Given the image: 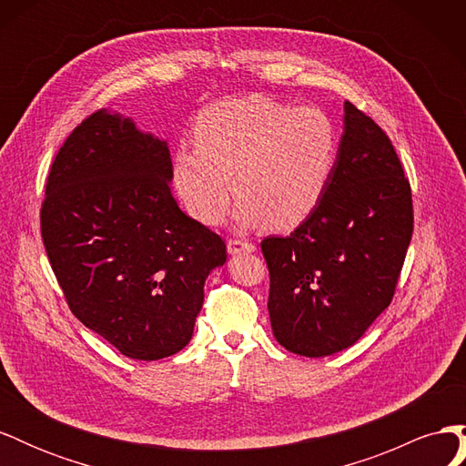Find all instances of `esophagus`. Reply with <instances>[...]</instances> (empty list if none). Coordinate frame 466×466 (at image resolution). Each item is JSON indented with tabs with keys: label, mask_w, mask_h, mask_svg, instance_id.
Segmentation results:
<instances>
[{
	"label": "esophagus",
	"mask_w": 466,
	"mask_h": 466,
	"mask_svg": "<svg viewBox=\"0 0 466 466\" xmlns=\"http://www.w3.org/2000/svg\"><path fill=\"white\" fill-rule=\"evenodd\" d=\"M228 250L229 255H238V252H252L255 250V245L250 241H245V238H229Z\"/></svg>",
	"instance_id": "34e87169"
}]
</instances>
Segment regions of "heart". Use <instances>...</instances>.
I'll return each mask as SVG.
<instances>
[{"instance_id": "b5f03b06", "label": "heart", "mask_w": 466, "mask_h": 466, "mask_svg": "<svg viewBox=\"0 0 466 466\" xmlns=\"http://www.w3.org/2000/svg\"><path fill=\"white\" fill-rule=\"evenodd\" d=\"M196 147L175 153V185L190 214L208 225L228 211L231 180L241 202L237 219H264L289 229L307 219L327 192L338 136L327 112L272 96L223 98L206 106L194 128Z\"/></svg>"}]
</instances>
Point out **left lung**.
Instances as JSON below:
<instances>
[{
    "label": "left lung",
    "instance_id": "8db88e82",
    "mask_svg": "<svg viewBox=\"0 0 466 466\" xmlns=\"http://www.w3.org/2000/svg\"><path fill=\"white\" fill-rule=\"evenodd\" d=\"M344 136L320 204L260 243L276 340L322 358L356 344L390 305L414 231L410 182L385 130L346 101Z\"/></svg>",
    "mask_w": 466,
    "mask_h": 466
}]
</instances>
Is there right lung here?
<instances>
[{
	"label": "right lung",
	"mask_w": 466,
	"mask_h": 466,
	"mask_svg": "<svg viewBox=\"0 0 466 466\" xmlns=\"http://www.w3.org/2000/svg\"><path fill=\"white\" fill-rule=\"evenodd\" d=\"M161 139L95 110L67 136L46 178L40 235L72 313L120 354L153 361L185 348L223 238L173 198Z\"/></svg>",
	"instance_id": "add662e5"
}]
</instances>
